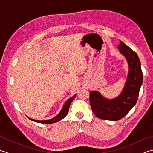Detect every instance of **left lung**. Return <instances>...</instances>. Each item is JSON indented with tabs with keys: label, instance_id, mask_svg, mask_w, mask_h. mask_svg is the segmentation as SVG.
Wrapping results in <instances>:
<instances>
[{
	"label": "left lung",
	"instance_id": "obj_1",
	"mask_svg": "<svg viewBox=\"0 0 153 153\" xmlns=\"http://www.w3.org/2000/svg\"><path fill=\"white\" fill-rule=\"evenodd\" d=\"M118 49L126 57L129 66L128 78L121 94L115 99H108L96 91L90 92L91 107L94 114L100 119L116 121L123 118L137 102L143 83L141 62L137 54L121 41Z\"/></svg>",
	"mask_w": 153,
	"mask_h": 153
}]
</instances>
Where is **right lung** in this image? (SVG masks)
<instances>
[{
  "label": "right lung",
  "mask_w": 153,
  "mask_h": 153,
  "mask_svg": "<svg viewBox=\"0 0 153 153\" xmlns=\"http://www.w3.org/2000/svg\"><path fill=\"white\" fill-rule=\"evenodd\" d=\"M76 96V94L75 95H74L73 97H71V98L68 99L67 101L64 103V105L62 107V108L60 112L56 116H55L54 118H53L48 120H41V121H39V120L31 119L30 118H29V119L32 120V121H35V122H38V123H45V124H51V123H53L60 121V120H62L64 118V117L67 115V114L68 112V110H69L70 104H71V102H72V100L75 99Z\"/></svg>",
  "instance_id": "add662e5"
}]
</instances>
